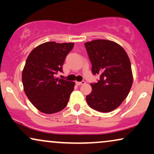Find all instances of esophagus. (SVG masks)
Returning <instances> with one entry per match:
<instances>
[{"label": "esophagus", "mask_w": 154, "mask_h": 154, "mask_svg": "<svg viewBox=\"0 0 154 154\" xmlns=\"http://www.w3.org/2000/svg\"><path fill=\"white\" fill-rule=\"evenodd\" d=\"M76 85H77V86H79V85H85V81H82V82H76Z\"/></svg>", "instance_id": "34e87169"}]
</instances>
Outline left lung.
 Masks as SVG:
<instances>
[{"mask_svg": "<svg viewBox=\"0 0 154 154\" xmlns=\"http://www.w3.org/2000/svg\"><path fill=\"white\" fill-rule=\"evenodd\" d=\"M93 75H100L86 97L87 104L100 112L114 110L129 94L133 83L131 63L124 48L116 42L95 40L85 43Z\"/></svg>", "mask_w": 154, "mask_h": 154, "instance_id": "obj_1", "label": "left lung"}]
</instances>
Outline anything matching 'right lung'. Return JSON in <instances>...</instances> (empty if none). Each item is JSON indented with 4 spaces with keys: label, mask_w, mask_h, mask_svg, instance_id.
<instances>
[{
    "label": "right lung",
    "mask_w": 154,
    "mask_h": 154,
    "mask_svg": "<svg viewBox=\"0 0 154 154\" xmlns=\"http://www.w3.org/2000/svg\"><path fill=\"white\" fill-rule=\"evenodd\" d=\"M74 43L47 42L31 51L22 73L23 88L28 100L45 114L60 112L67 106L75 82L56 78Z\"/></svg>",
    "instance_id": "right-lung-1"
}]
</instances>
